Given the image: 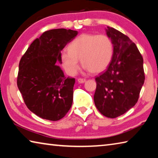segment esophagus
Wrapping results in <instances>:
<instances>
[{
  "label": "esophagus",
  "mask_w": 158,
  "mask_h": 158,
  "mask_svg": "<svg viewBox=\"0 0 158 158\" xmlns=\"http://www.w3.org/2000/svg\"><path fill=\"white\" fill-rule=\"evenodd\" d=\"M77 81H78L79 83H84V82H85V81H86V80H85V79L79 78V79H78V80H77Z\"/></svg>",
  "instance_id": "1"
}]
</instances>
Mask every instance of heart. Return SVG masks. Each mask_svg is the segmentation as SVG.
Listing matches in <instances>:
<instances>
[{
	"mask_svg": "<svg viewBox=\"0 0 158 158\" xmlns=\"http://www.w3.org/2000/svg\"><path fill=\"white\" fill-rule=\"evenodd\" d=\"M61 54V64L70 75H75L83 67L91 73H100L107 68L114 54V45L105 35L84 33L80 35Z\"/></svg>",
	"mask_w": 158,
	"mask_h": 158,
	"instance_id": "b5f03b06",
	"label": "heart"
}]
</instances>
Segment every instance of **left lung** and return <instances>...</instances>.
<instances>
[{
  "label": "left lung",
  "instance_id": "obj_1",
  "mask_svg": "<svg viewBox=\"0 0 158 158\" xmlns=\"http://www.w3.org/2000/svg\"><path fill=\"white\" fill-rule=\"evenodd\" d=\"M106 34L114 45V54L105 72L95 77L96 107L114 118L137 102L145 80L143 57L136 44L121 32L107 26Z\"/></svg>",
  "mask_w": 158,
  "mask_h": 158
}]
</instances>
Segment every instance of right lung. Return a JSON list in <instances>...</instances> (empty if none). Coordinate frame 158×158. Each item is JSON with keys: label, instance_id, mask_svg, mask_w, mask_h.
Wrapping results in <instances>:
<instances>
[{"label": "right lung", "instance_id": "1", "mask_svg": "<svg viewBox=\"0 0 158 158\" xmlns=\"http://www.w3.org/2000/svg\"><path fill=\"white\" fill-rule=\"evenodd\" d=\"M78 32L65 28L44 32L21 57L17 86L29 110L52 121L65 116L73 101L75 79L65 77L56 61L60 52Z\"/></svg>", "mask_w": 158, "mask_h": 158}]
</instances>
